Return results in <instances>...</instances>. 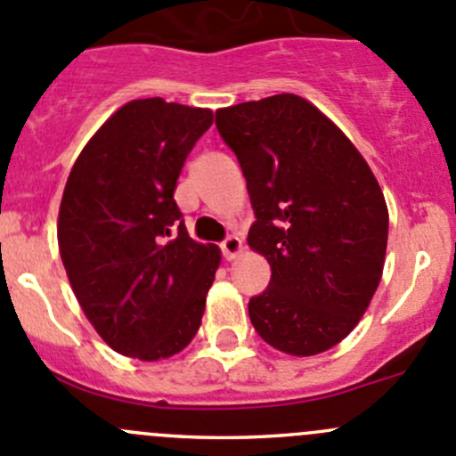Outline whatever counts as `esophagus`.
<instances>
[{
	"instance_id": "obj_1",
	"label": "esophagus",
	"mask_w": 456,
	"mask_h": 456,
	"mask_svg": "<svg viewBox=\"0 0 456 456\" xmlns=\"http://www.w3.org/2000/svg\"><path fill=\"white\" fill-rule=\"evenodd\" d=\"M220 249H223V256L227 257V260H233V257L242 254V240L238 236H229L227 240L220 245Z\"/></svg>"
}]
</instances>
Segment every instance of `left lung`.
I'll return each mask as SVG.
<instances>
[{"mask_svg":"<svg viewBox=\"0 0 456 456\" xmlns=\"http://www.w3.org/2000/svg\"><path fill=\"white\" fill-rule=\"evenodd\" d=\"M216 127L247 178L249 247L271 282L249 300L269 346L311 357L342 342L379 287L388 207L364 156L297 94L220 108Z\"/></svg>","mask_w":456,"mask_h":456,"instance_id":"obj_1","label":"left lung"}]
</instances>
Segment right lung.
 <instances>
[{
	"label": "right lung",
	"instance_id": "add662e5",
	"mask_svg": "<svg viewBox=\"0 0 456 456\" xmlns=\"http://www.w3.org/2000/svg\"><path fill=\"white\" fill-rule=\"evenodd\" d=\"M211 123L207 108L159 96L130 101L70 169L59 254L86 317L121 355L167 360L200 329L220 249L191 240L174 190Z\"/></svg>",
	"mask_w": 456,
	"mask_h": 456
}]
</instances>
